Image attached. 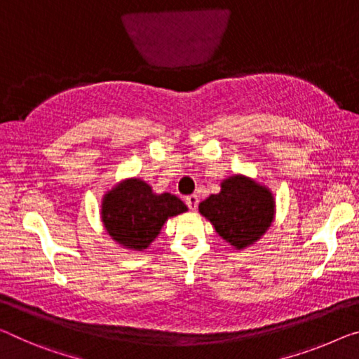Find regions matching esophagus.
<instances>
[{"label":"esophagus","mask_w":359,"mask_h":359,"mask_svg":"<svg viewBox=\"0 0 359 359\" xmlns=\"http://www.w3.org/2000/svg\"><path fill=\"white\" fill-rule=\"evenodd\" d=\"M186 203H187V207L191 208V210H196L197 205H198V197H197L196 194L187 196V197H186Z\"/></svg>","instance_id":"obj_1"}]
</instances>
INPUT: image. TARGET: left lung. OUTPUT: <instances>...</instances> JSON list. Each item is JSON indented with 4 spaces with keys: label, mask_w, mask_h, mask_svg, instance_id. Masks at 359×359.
Wrapping results in <instances>:
<instances>
[{
    "label": "left lung",
    "mask_w": 359,
    "mask_h": 359,
    "mask_svg": "<svg viewBox=\"0 0 359 359\" xmlns=\"http://www.w3.org/2000/svg\"><path fill=\"white\" fill-rule=\"evenodd\" d=\"M198 210L226 242L244 249L271 226L274 202L266 187L244 176H231L223 181L219 194L205 198Z\"/></svg>",
    "instance_id": "8db88e82"
}]
</instances>
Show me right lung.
I'll return each instance as SVG.
<instances>
[{"mask_svg":"<svg viewBox=\"0 0 359 359\" xmlns=\"http://www.w3.org/2000/svg\"><path fill=\"white\" fill-rule=\"evenodd\" d=\"M186 210L176 196L168 192L156 196L144 181L128 180L104 197L102 222L118 244L142 250L156 239L170 217Z\"/></svg>","mask_w":359,"mask_h":359,"instance_id":"1","label":"right lung"}]
</instances>
